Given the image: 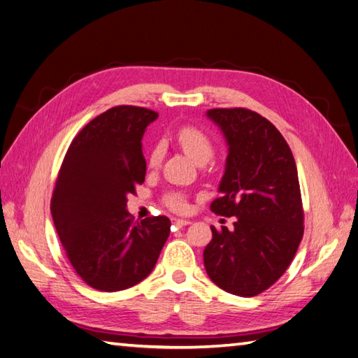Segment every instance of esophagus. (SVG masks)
<instances>
[{"label":"esophagus","mask_w":358,"mask_h":358,"mask_svg":"<svg viewBox=\"0 0 358 358\" xmlns=\"http://www.w3.org/2000/svg\"><path fill=\"white\" fill-rule=\"evenodd\" d=\"M172 224L176 227H185V226H187V224H190V221L189 220H178V218H173L172 220Z\"/></svg>","instance_id":"34e87169"}]
</instances>
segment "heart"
I'll use <instances>...</instances> for the list:
<instances>
[{"instance_id": "obj_1", "label": "heart", "mask_w": 358, "mask_h": 358, "mask_svg": "<svg viewBox=\"0 0 358 358\" xmlns=\"http://www.w3.org/2000/svg\"><path fill=\"white\" fill-rule=\"evenodd\" d=\"M176 137L180 148L185 151V154L189 157V159H192L195 163L206 164L213 157L215 148H213L212 140L204 131H201L199 128L192 127V124H186V127H181L177 131ZM162 159H163V145L155 143L151 148V151H149L148 163L151 168H157V166L160 164ZM164 204L173 212H186L189 209L186 196L180 192L166 194Z\"/></svg>"}]
</instances>
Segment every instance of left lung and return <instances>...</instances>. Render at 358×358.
Here are the masks:
<instances>
[{
    "instance_id": "obj_1",
    "label": "left lung",
    "mask_w": 358,
    "mask_h": 358,
    "mask_svg": "<svg viewBox=\"0 0 358 358\" xmlns=\"http://www.w3.org/2000/svg\"><path fill=\"white\" fill-rule=\"evenodd\" d=\"M207 117L229 145L221 196L210 210L236 217L235 229H212L204 267L213 284L252 297L289 267L303 236V209L292 149L271 122L247 108H213Z\"/></svg>"
}]
</instances>
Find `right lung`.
I'll use <instances>...</instances> for the list:
<instances>
[{
  "instance_id": "right-lung-1",
  "label": "right lung",
  "mask_w": 358,
  "mask_h": 358,
  "mask_svg": "<svg viewBox=\"0 0 358 358\" xmlns=\"http://www.w3.org/2000/svg\"><path fill=\"white\" fill-rule=\"evenodd\" d=\"M159 114L120 105L97 115L66 149L52 217L70 264L87 285L120 292L155 267L169 236L168 217L132 220L127 196L145 181L141 137Z\"/></svg>"
}]
</instances>
